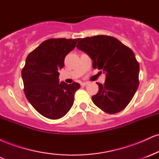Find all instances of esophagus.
I'll return each instance as SVG.
<instances>
[{
	"label": "esophagus",
	"mask_w": 159,
	"mask_h": 159,
	"mask_svg": "<svg viewBox=\"0 0 159 159\" xmlns=\"http://www.w3.org/2000/svg\"><path fill=\"white\" fill-rule=\"evenodd\" d=\"M87 84H88V83H87V82H83V83L81 84V85L82 86V87H85V86H87Z\"/></svg>",
	"instance_id": "obj_1"
}]
</instances>
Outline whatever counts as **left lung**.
<instances>
[{
  "label": "left lung",
  "instance_id": "8db88e82",
  "mask_svg": "<svg viewBox=\"0 0 159 159\" xmlns=\"http://www.w3.org/2000/svg\"><path fill=\"white\" fill-rule=\"evenodd\" d=\"M80 40L77 48L93 60V67L106 75L93 103L107 114H116L129 105L139 85L140 66L134 52L116 38L98 35Z\"/></svg>",
  "mask_w": 159,
  "mask_h": 159
}]
</instances>
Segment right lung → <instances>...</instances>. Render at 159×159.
<instances>
[{"mask_svg":"<svg viewBox=\"0 0 159 159\" xmlns=\"http://www.w3.org/2000/svg\"><path fill=\"white\" fill-rule=\"evenodd\" d=\"M78 39H49L43 42L27 57L21 70L25 96L36 111L45 117L57 120L64 116L74 102L80 84L59 83L58 71L64 66L67 54L75 47Z\"/></svg>","mask_w":159,"mask_h":159,"instance_id":"right-lung-1","label":"right lung"}]
</instances>
